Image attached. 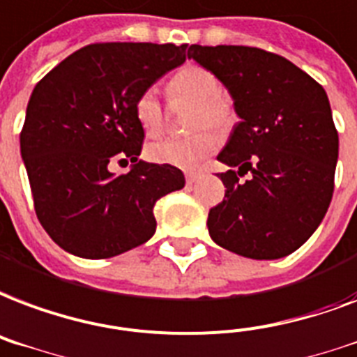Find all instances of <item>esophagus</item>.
<instances>
[{
	"mask_svg": "<svg viewBox=\"0 0 357 357\" xmlns=\"http://www.w3.org/2000/svg\"><path fill=\"white\" fill-rule=\"evenodd\" d=\"M200 178V172H187L185 174V179H187V183H195L197 179Z\"/></svg>",
	"mask_w": 357,
	"mask_h": 357,
	"instance_id": "1",
	"label": "esophagus"
}]
</instances>
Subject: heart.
Wrapping results in <instances>:
<instances>
[{
	"label": "heart",
	"instance_id": "heart-1",
	"mask_svg": "<svg viewBox=\"0 0 357 357\" xmlns=\"http://www.w3.org/2000/svg\"><path fill=\"white\" fill-rule=\"evenodd\" d=\"M219 78L202 65H185L170 78L167 86L172 99L195 102L190 114V129L211 125L215 129H230L236 121V108L230 97L219 91ZM135 118L148 136H157L162 130V102L153 88L144 89L135 100ZM217 135L209 129H200L181 138H162L148 144L146 157L157 165L192 170L200 167L217 148Z\"/></svg>",
	"mask_w": 357,
	"mask_h": 357
}]
</instances>
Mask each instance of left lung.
<instances>
[{
	"label": "left lung",
	"instance_id": "obj_1",
	"mask_svg": "<svg viewBox=\"0 0 357 357\" xmlns=\"http://www.w3.org/2000/svg\"><path fill=\"white\" fill-rule=\"evenodd\" d=\"M187 56L225 84L241 119L217 155L238 170L219 176L227 190L209 209V236L241 257H287L311 238L333 197L339 135L328 95L305 70L260 48L192 45Z\"/></svg>",
	"mask_w": 357,
	"mask_h": 357
}]
</instances>
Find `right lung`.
<instances>
[{
  "label": "right lung",
  "mask_w": 357,
  "mask_h": 357,
  "mask_svg": "<svg viewBox=\"0 0 357 357\" xmlns=\"http://www.w3.org/2000/svg\"><path fill=\"white\" fill-rule=\"evenodd\" d=\"M187 45L97 43L70 54L35 86L20 132V153L35 213L70 255L110 258L155 234L153 206L183 189L176 167L138 159L144 130L135 100L187 58ZM114 160H130L114 176Z\"/></svg>",
  "instance_id": "obj_1"
}]
</instances>
